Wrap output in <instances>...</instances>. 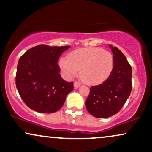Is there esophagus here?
Instances as JSON below:
<instances>
[{"mask_svg": "<svg viewBox=\"0 0 152 152\" xmlns=\"http://www.w3.org/2000/svg\"><path fill=\"white\" fill-rule=\"evenodd\" d=\"M80 86H81V83H78V82H77V81H75L74 83V86L75 88H78V87H79Z\"/></svg>", "mask_w": 152, "mask_h": 152, "instance_id": "34e87169", "label": "esophagus"}]
</instances>
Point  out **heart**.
I'll return each instance as SVG.
<instances>
[{
    "instance_id": "heart-1",
    "label": "heart",
    "mask_w": 152,
    "mask_h": 152,
    "mask_svg": "<svg viewBox=\"0 0 152 152\" xmlns=\"http://www.w3.org/2000/svg\"><path fill=\"white\" fill-rule=\"evenodd\" d=\"M61 69L67 78L80 76L88 83H99L109 77L114 66V58L110 52L101 48H83L69 53L68 59L59 61Z\"/></svg>"
}]
</instances>
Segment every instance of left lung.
I'll list each match as a JSON object with an SVG mask.
<instances>
[{"instance_id": "left-lung-1", "label": "left lung", "mask_w": 152, "mask_h": 152, "mask_svg": "<svg viewBox=\"0 0 152 152\" xmlns=\"http://www.w3.org/2000/svg\"><path fill=\"white\" fill-rule=\"evenodd\" d=\"M114 56V67L106 81L91 86L86 101L90 114L96 118H108L123 107L132 91V67L123 53L109 45Z\"/></svg>"}]
</instances>
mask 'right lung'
I'll list each match as a JSON object with an SVG mask.
<instances>
[{
    "label": "right lung",
    "mask_w": 152,
    "mask_h": 152,
    "mask_svg": "<svg viewBox=\"0 0 152 152\" xmlns=\"http://www.w3.org/2000/svg\"><path fill=\"white\" fill-rule=\"evenodd\" d=\"M69 48L38 45L19 58L15 84L23 101L30 109L50 114L64 105L67 95L74 89V83L63 79L57 63Z\"/></svg>",
    "instance_id": "obj_1"
}]
</instances>
